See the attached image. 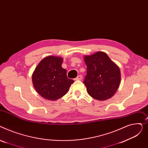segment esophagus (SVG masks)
Wrapping results in <instances>:
<instances>
[{
    "label": "esophagus",
    "instance_id": "1",
    "mask_svg": "<svg viewBox=\"0 0 148 148\" xmlns=\"http://www.w3.org/2000/svg\"><path fill=\"white\" fill-rule=\"evenodd\" d=\"M82 79V76L81 75H79L75 78V80H81Z\"/></svg>",
    "mask_w": 148,
    "mask_h": 148
}]
</instances>
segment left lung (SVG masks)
I'll list each match as a JSON object with an SVG mask.
<instances>
[{
    "instance_id": "8db88e82",
    "label": "left lung",
    "mask_w": 148,
    "mask_h": 148,
    "mask_svg": "<svg viewBox=\"0 0 148 148\" xmlns=\"http://www.w3.org/2000/svg\"><path fill=\"white\" fill-rule=\"evenodd\" d=\"M87 67L84 83L88 94L103 101L111 98L118 90L121 82V72L104 52L98 51L84 57Z\"/></svg>"
}]
</instances>
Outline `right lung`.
Returning <instances> with one entry per match:
<instances>
[{"mask_svg":"<svg viewBox=\"0 0 148 148\" xmlns=\"http://www.w3.org/2000/svg\"><path fill=\"white\" fill-rule=\"evenodd\" d=\"M63 58L48 56L42 59L32 74V82L38 93L44 99L56 101L68 92L74 81L67 77L62 67Z\"/></svg>","mask_w":148,"mask_h":148,"instance_id":"1","label":"right lung"}]
</instances>
